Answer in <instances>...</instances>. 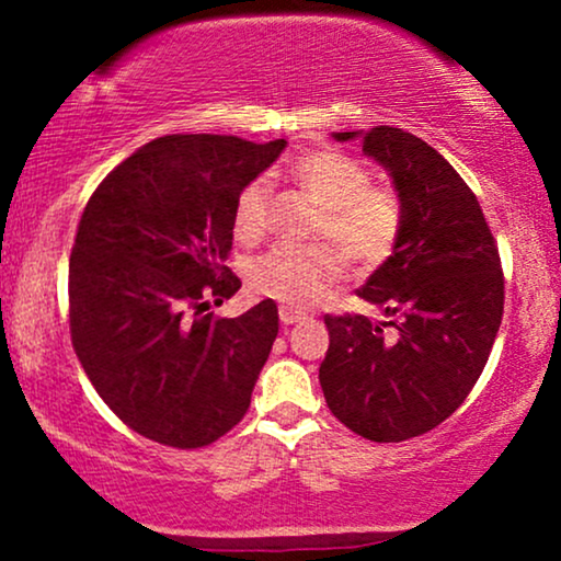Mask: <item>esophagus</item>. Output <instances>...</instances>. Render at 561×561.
Instances as JSON below:
<instances>
[{
	"label": "esophagus",
	"mask_w": 561,
	"mask_h": 561,
	"mask_svg": "<svg viewBox=\"0 0 561 561\" xmlns=\"http://www.w3.org/2000/svg\"><path fill=\"white\" fill-rule=\"evenodd\" d=\"M279 321L285 327H289V324H298V321H306V313H300V311H293V308H285L282 306L279 308Z\"/></svg>",
	"instance_id": "34e87169"
}]
</instances>
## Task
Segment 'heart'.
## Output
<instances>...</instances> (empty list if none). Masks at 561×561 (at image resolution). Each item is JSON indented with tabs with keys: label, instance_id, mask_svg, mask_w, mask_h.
I'll return each mask as SVG.
<instances>
[{
	"label": "heart",
	"instance_id": "b5f03b06",
	"mask_svg": "<svg viewBox=\"0 0 561 561\" xmlns=\"http://www.w3.org/2000/svg\"><path fill=\"white\" fill-rule=\"evenodd\" d=\"M295 179L324 208L319 234L332 237L347 259L362 266H379L390 259L401 237V203L390 190L371 186V173L356 158L334 150H313L293 165ZM272 179L259 176L244 184L234 205L237 240L253 242L266 229L272 205ZM345 272L337 248L279 244L250 268V287L261 298L282 302L293 311H306L330 293Z\"/></svg>",
	"mask_w": 561,
	"mask_h": 561
}]
</instances>
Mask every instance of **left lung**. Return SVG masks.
Returning a JSON list of instances; mask_svg holds the SVG:
<instances>
[{"label": "left lung", "instance_id": "1", "mask_svg": "<svg viewBox=\"0 0 561 561\" xmlns=\"http://www.w3.org/2000/svg\"><path fill=\"white\" fill-rule=\"evenodd\" d=\"M362 141L396 186V250L358 289L390 321L324 317L319 366L327 405L375 443L409 440L448 420L485 369L504 317V274L491 229L465 179L403 128L334 131Z\"/></svg>", "mask_w": 561, "mask_h": 561}]
</instances>
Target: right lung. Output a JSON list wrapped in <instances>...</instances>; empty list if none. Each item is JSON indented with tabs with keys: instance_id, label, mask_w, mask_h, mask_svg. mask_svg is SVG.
I'll use <instances>...</instances> for the list:
<instances>
[{
	"instance_id": "1",
	"label": "right lung",
	"mask_w": 561,
	"mask_h": 561,
	"mask_svg": "<svg viewBox=\"0 0 561 561\" xmlns=\"http://www.w3.org/2000/svg\"><path fill=\"white\" fill-rule=\"evenodd\" d=\"M285 147L171 134L89 197L68 266L70 337L89 382L134 433L199 448L248 411L279 311L266 298L216 319L210 302L242 287L224 266L237 197Z\"/></svg>"
}]
</instances>
